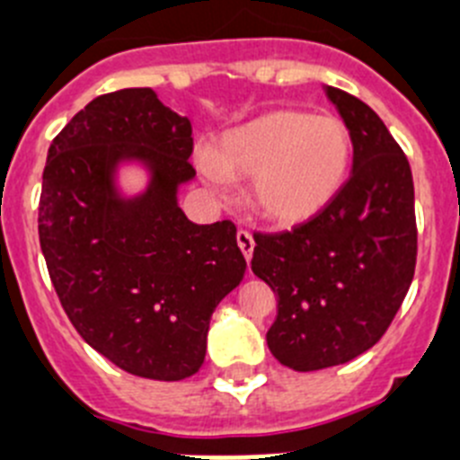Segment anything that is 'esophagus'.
Here are the masks:
<instances>
[{"label":"esophagus","mask_w":460,"mask_h":460,"mask_svg":"<svg viewBox=\"0 0 460 460\" xmlns=\"http://www.w3.org/2000/svg\"><path fill=\"white\" fill-rule=\"evenodd\" d=\"M237 243L242 248L243 258L251 260L252 258V248H255V242H252V234L248 230H239L237 233Z\"/></svg>","instance_id":"34e87169"}]
</instances>
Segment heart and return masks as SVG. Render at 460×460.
Returning <instances> with one entry per match:
<instances>
[{"instance_id":"obj_1","label":"heart","mask_w":460,"mask_h":460,"mask_svg":"<svg viewBox=\"0 0 460 460\" xmlns=\"http://www.w3.org/2000/svg\"><path fill=\"white\" fill-rule=\"evenodd\" d=\"M349 164L351 134L342 120L280 109L221 134L200 171L217 187L226 175L251 178V208L269 223L298 226L331 205Z\"/></svg>"}]
</instances>
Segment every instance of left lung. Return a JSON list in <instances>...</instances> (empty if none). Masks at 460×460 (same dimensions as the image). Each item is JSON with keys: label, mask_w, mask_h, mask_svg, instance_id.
<instances>
[{"label": "left lung", "mask_w": 460, "mask_h": 460, "mask_svg": "<svg viewBox=\"0 0 460 460\" xmlns=\"http://www.w3.org/2000/svg\"><path fill=\"white\" fill-rule=\"evenodd\" d=\"M351 134L353 171L326 209L294 230L255 233L251 269L278 298L269 351L296 372L353 360L383 337L417 260L406 155L362 100L326 86Z\"/></svg>", "instance_id": "8db88e82"}]
</instances>
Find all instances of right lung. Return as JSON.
Masks as SVG:
<instances>
[{
  "label": "right lung",
  "mask_w": 460,
  "mask_h": 460,
  "mask_svg": "<svg viewBox=\"0 0 460 460\" xmlns=\"http://www.w3.org/2000/svg\"><path fill=\"white\" fill-rule=\"evenodd\" d=\"M191 153L187 116L153 88H123L75 113L43 171L38 237L67 319L116 367L153 381L200 369L214 307L246 271L233 221L198 226L180 209ZM123 161L151 172L138 197L117 191Z\"/></svg>",
  "instance_id": "add662e5"
}]
</instances>
